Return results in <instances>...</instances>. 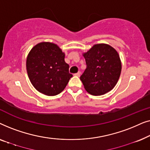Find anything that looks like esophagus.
I'll use <instances>...</instances> for the list:
<instances>
[{
    "label": "esophagus",
    "mask_w": 150,
    "mask_h": 150,
    "mask_svg": "<svg viewBox=\"0 0 150 150\" xmlns=\"http://www.w3.org/2000/svg\"><path fill=\"white\" fill-rule=\"evenodd\" d=\"M74 76H78V77H79L80 76H81V72H80V71H79V72H77V73L74 74Z\"/></svg>",
    "instance_id": "1"
}]
</instances>
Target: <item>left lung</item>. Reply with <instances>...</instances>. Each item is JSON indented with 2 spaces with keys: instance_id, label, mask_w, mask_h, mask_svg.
<instances>
[{
  "instance_id": "1",
  "label": "left lung",
  "mask_w": 150,
  "mask_h": 150,
  "mask_svg": "<svg viewBox=\"0 0 150 150\" xmlns=\"http://www.w3.org/2000/svg\"><path fill=\"white\" fill-rule=\"evenodd\" d=\"M87 68L80 77L93 96L104 95L113 89L120 79L122 63L118 52L108 44H96L83 53Z\"/></svg>"
}]
</instances>
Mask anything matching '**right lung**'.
<instances>
[{
  "mask_svg": "<svg viewBox=\"0 0 150 150\" xmlns=\"http://www.w3.org/2000/svg\"><path fill=\"white\" fill-rule=\"evenodd\" d=\"M64 59L65 53L53 43H39L30 50L26 70L30 83L39 92L53 96L64 90L72 77Z\"/></svg>",
  "mask_w": 150,
  "mask_h": 150,
  "instance_id": "obj_1",
  "label": "right lung"
}]
</instances>
